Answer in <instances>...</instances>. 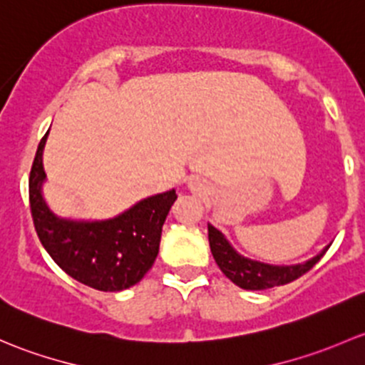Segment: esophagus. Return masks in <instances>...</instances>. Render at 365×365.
<instances>
[{"instance_id": "34e87169", "label": "esophagus", "mask_w": 365, "mask_h": 365, "mask_svg": "<svg viewBox=\"0 0 365 365\" xmlns=\"http://www.w3.org/2000/svg\"><path fill=\"white\" fill-rule=\"evenodd\" d=\"M187 190H190L193 195H205L207 193V184L202 181V179L195 178L187 182Z\"/></svg>"}]
</instances>
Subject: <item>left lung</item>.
I'll use <instances>...</instances> for the list:
<instances>
[{
    "label": "left lung",
    "instance_id": "8db88e82",
    "mask_svg": "<svg viewBox=\"0 0 365 365\" xmlns=\"http://www.w3.org/2000/svg\"><path fill=\"white\" fill-rule=\"evenodd\" d=\"M207 230L210 253H212L217 267L232 283L237 284L242 290H269V288L292 283L297 277L313 269L325 255V251L329 250V246H327L322 253H318L317 257L304 262V264L272 265L242 257L234 250V246L228 242L227 237L210 223L207 225Z\"/></svg>",
    "mask_w": 365,
    "mask_h": 365
}]
</instances>
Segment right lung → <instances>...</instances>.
Masks as SVG:
<instances>
[{
  "label": "right lung",
  "instance_id": "obj_1",
  "mask_svg": "<svg viewBox=\"0 0 365 365\" xmlns=\"http://www.w3.org/2000/svg\"><path fill=\"white\" fill-rule=\"evenodd\" d=\"M40 140L29 174V205L40 242L68 276L100 292H121L137 284L155 264L161 228L175 190L153 195L110 220H68L48 209L43 198V148Z\"/></svg>",
  "mask_w": 365,
  "mask_h": 365
}]
</instances>
